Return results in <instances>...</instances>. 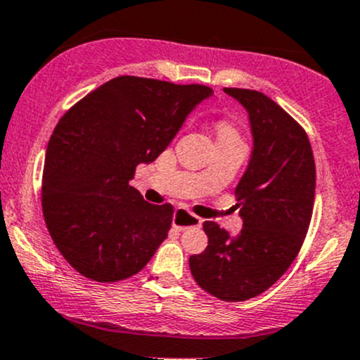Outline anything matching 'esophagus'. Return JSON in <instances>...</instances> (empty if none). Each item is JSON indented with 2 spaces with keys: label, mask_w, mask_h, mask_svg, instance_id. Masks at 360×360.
<instances>
[{
  "label": "esophagus",
  "mask_w": 360,
  "mask_h": 360,
  "mask_svg": "<svg viewBox=\"0 0 360 360\" xmlns=\"http://www.w3.org/2000/svg\"><path fill=\"white\" fill-rule=\"evenodd\" d=\"M172 226L179 231L190 229V228H200V226H202V219H200L198 215L188 212L186 209H176L172 217Z\"/></svg>",
  "instance_id": "obj_1"
}]
</instances>
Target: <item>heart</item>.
I'll use <instances>...</instances> for the list:
<instances>
[{"label":"heart","instance_id":"obj_1","mask_svg":"<svg viewBox=\"0 0 360 360\" xmlns=\"http://www.w3.org/2000/svg\"><path fill=\"white\" fill-rule=\"evenodd\" d=\"M217 139H240V134L229 122H221L217 126Z\"/></svg>","mask_w":360,"mask_h":360}]
</instances>
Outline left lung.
<instances>
[{"label": "left lung", "mask_w": 360, "mask_h": 360, "mask_svg": "<svg viewBox=\"0 0 360 360\" xmlns=\"http://www.w3.org/2000/svg\"><path fill=\"white\" fill-rule=\"evenodd\" d=\"M248 112L253 150L238 183L243 229L229 236L203 222L209 245L190 257L200 288L219 300L243 302L271 288L300 252L316 196V164L307 132L276 101L253 89L224 88Z\"/></svg>", "instance_id": "obj_1"}]
</instances>
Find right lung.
<instances>
[{"label":"right lung","mask_w":360,"mask_h":360,"mask_svg":"<svg viewBox=\"0 0 360 360\" xmlns=\"http://www.w3.org/2000/svg\"><path fill=\"white\" fill-rule=\"evenodd\" d=\"M212 94L209 86L120 75L56 124L44 160L43 215L53 243L84 278H131L167 238L172 205L145 202L129 181Z\"/></svg>","instance_id":"right-lung-1"}]
</instances>
